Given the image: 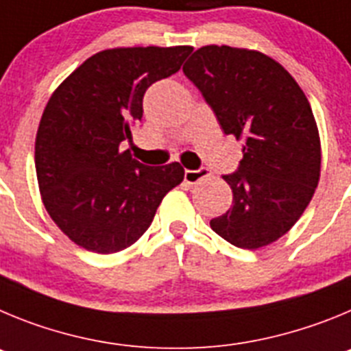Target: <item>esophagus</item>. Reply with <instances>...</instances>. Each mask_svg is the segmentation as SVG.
<instances>
[{"label": "esophagus", "mask_w": 351, "mask_h": 351, "mask_svg": "<svg viewBox=\"0 0 351 351\" xmlns=\"http://www.w3.org/2000/svg\"><path fill=\"white\" fill-rule=\"evenodd\" d=\"M210 176V169L208 168H199V169H185V182L195 185L201 180L208 178Z\"/></svg>", "instance_id": "obj_1"}]
</instances>
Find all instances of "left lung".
<instances>
[{"mask_svg": "<svg viewBox=\"0 0 351 351\" xmlns=\"http://www.w3.org/2000/svg\"><path fill=\"white\" fill-rule=\"evenodd\" d=\"M183 73L223 132L245 138L238 169L223 175L232 206L210 220L211 229L246 250L276 241L298 222L320 178V138L304 93L274 59L227 45L195 50Z\"/></svg>", "mask_w": 351, "mask_h": 351, "instance_id": "8db88e82", "label": "left lung"}]
</instances>
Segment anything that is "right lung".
Listing matches in <instances>:
<instances>
[{
	"mask_svg": "<svg viewBox=\"0 0 351 351\" xmlns=\"http://www.w3.org/2000/svg\"><path fill=\"white\" fill-rule=\"evenodd\" d=\"M192 47H131L94 53L59 85L34 145L43 204L73 243L121 252L143 236L160 201L183 180L178 162L145 166L121 152L143 117V96L171 77Z\"/></svg>",
	"mask_w": 351,
	"mask_h": 351,
	"instance_id": "1",
	"label": "right lung"
}]
</instances>
